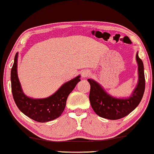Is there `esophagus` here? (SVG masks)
I'll list each match as a JSON object with an SVG mask.
<instances>
[{
  "label": "esophagus",
  "instance_id": "obj_1",
  "mask_svg": "<svg viewBox=\"0 0 154 154\" xmlns=\"http://www.w3.org/2000/svg\"><path fill=\"white\" fill-rule=\"evenodd\" d=\"M89 75H90V72H89L88 71L84 70V71H83V72H82V77H83V78L88 77Z\"/></svg>",
  "mask_w": 154,
  "mask_h": 154
}]
</instances>
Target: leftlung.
Instances as JSON below:
<instances>
[{"instance_id": "left-lung-1", "label": "left lung", "mask_w": 154, "mask_h": 154, "mask_svg": "<svg viewBox=\"0 0 154 154\" xmlns=\"http://www.w3.org/2000/svg\"><path fill=\"white\" fill-rule=\"evenodd\" d=\"M138 80L136 88L127 97L118 98L110 95L101 85L93 79H88L91 85L89 100L95 113L109 120H118L127 116L138 106L145 88L144 65L136 53Z\"/></svg>"}]
</instances>
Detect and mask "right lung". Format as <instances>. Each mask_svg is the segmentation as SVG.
Instances as JSON below:
<instances>
[{
    "label": "right lung",
    "mask_w": 154,
    "mask_h": 154,
    "mask_svg": "<svg viewBox=\"0 0 154 154\" xmlns=\"http://www.w3.org/2000/svg\"><path fill=\"white\" fill-rule=\"evenodd\" d=\"M18 55L17 52L11 70V91L17 107L28 118L38 122H47L58 118L66 107V100L79 82L80 75L64 83L52 95L45 98L34 99L23 93L17 73Z\"/></svg>",
    "instance_id": "obj_1"
}]
</instances>
